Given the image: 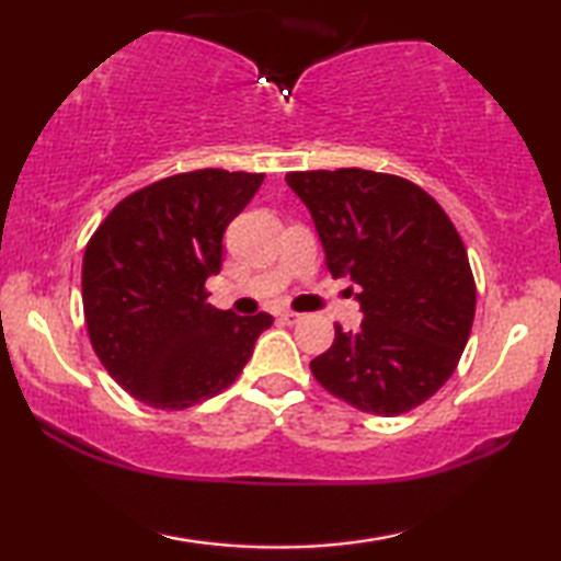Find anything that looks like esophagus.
<instances>
[{
    "label": "esophagus",
    "mask_w": 561,
    "mask_h": 561,
    "mask_svg": "<svg viewBox=\"0 0 561 561\" xmlns=\"http://www.w3.org/2000/svg\"><path fill=\"white\" fill-rule=\"evenodd\" d=\"M279 319L284 321V324H299V321L304 319V314H299V311H282Z\"/></svg>",
    "instance_id": "1"
}]
</instances>
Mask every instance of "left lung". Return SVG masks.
Listing matches in <instances>:
<instances>
[{
	"label": "left lung",
	"mask_w": 561,
	"mask_h": 561,
	"mask_svg": "<svg viewBox=\"0 0 561 561\" xmlns=\"http://www.w3.org/2000/svg\"><path fill=\"white\" fill-rule=\"evenodd\" d=\"M327 267L360 291L364 321L309 368L331 396L374 415L428 401L458 368L474 319V277L458 230L411 180L360 168L297 170Z\"/></svg>",
	"instance_id": "left-lung-1"
}]
</instances>
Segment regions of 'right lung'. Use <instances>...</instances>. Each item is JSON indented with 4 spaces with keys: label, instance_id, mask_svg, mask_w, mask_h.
<instances>
[{
    "label": "right lung",
    "instance_id": "right-lung-1",
    "mask_svg": "<svg viewBox=\"0 0 561 561\" xmlns=\"http://www.w3.org/2000/svg\"><path fill=\"white\" fill-rule=\"evenodd\" d=\"M264 173L203 168L136 190L83 252L81 297L91 346L113 381L160 411H185L230 388L272 317L215 309L222 234Z\"/></svg>",
    "mask_w": 561,
    "mask_h": 561
}]
</instances>
